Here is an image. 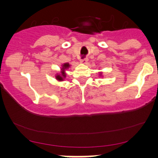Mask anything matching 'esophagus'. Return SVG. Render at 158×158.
Segmentation results:
<instances>
[{"label": "esophagus", "instance_id": "esophagus-1", "mask_svg": "<svg viewBox=\"0 0 158 158\" xmlns=\"http://www.w3.org/2000/svg\"><path fill=\"white\" fill-rule=\"evenodd\" d=\"M88 62V59H83V60H81V62L82 64H86V62Z\"/></svg>", "mask_w": 158, "mask_h": 158}]
</instances>
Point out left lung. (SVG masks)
<instances>
[{
	"instance_id": "obj_1",
	"label": "left lung",
	"mask_w": 158,
	"mask_h": 158,
	"mask_svg": "<svg viewBox=\"0 0 158 158\" xmlns=\"http://www.w3.org/2000/svg\"><path fill=\"white\" fill-rule=\"evenodd\" d=\"M99 76H103L102 73H101V72H100V74H99Z\"/></svg>"
}]
</instances>
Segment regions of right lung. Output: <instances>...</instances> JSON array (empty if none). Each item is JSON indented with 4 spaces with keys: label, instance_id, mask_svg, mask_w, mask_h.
Masks as SVG:
<instances>
[{
    "label": "right lung",
    "instance_id": "1",
    "mask_svg": "<svg viewBox=\"0 0 158 158\" xmlns=\"http://www.w3.org/2000/svg\"><path fill=\"white\" fill-rule=\"evenodd\" d=\"M70 64L68 63H64L62 64V68H61V70H60V73H57L55 75V78L58 81H63L64 78L66 77V73H65V71L66 70H68V69L70 68Z\"/></svg>",
    "mask_w": 158,
    "mask_h": 158
}]
</instances>
